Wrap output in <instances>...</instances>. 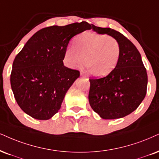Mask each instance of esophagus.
I'll return each instance as SVG.
<instances>
[{"label":"esophagus","instance_id":"1","mask_svg":"<svg viewBox=\"0 0 159 159\" xmlns=\"http://www.w3.org/2000/svg\"><path fill=\"white\" fill-rule=\"evenodd\" d=\"M80 75H81L82 76H84V77H87V76H86L85 74L83 73V72H81V73H80Z\"/></svg>","mask_w":159,"mask_h":159}]
</instances>
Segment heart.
Masks as SVG:
<instances>
[{
    "label": "heart",
    "instance_id": "b5f03b06",
    "mask_svg": "<svg viewBox=\"0 0 159 159\" xmlns=\"http://www.w3.org/2000/svg\"><path fill=\"white\" fill-rule=\"evenodd\" d=\"M74 48L65 52V60L69 67L83 63L91 75L103 77L116 68L121 55V46L113 37L99 33L80 34L74 43Z\"/></svg>",
    "mask_w": 159,
    "mask_h": 159
}]
</instances>
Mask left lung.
<instances>
[{
    "label": "left lung",
    "mask_w": 159,
    "mask_h": 159,
    "mask_svg": "<svg viewBox=\"0 0 159 159\" xmlns=\"http://www.w3.org/2000/svg\"><path fill=\"white\" fill-rule=\"evenodd\" d=\"M91 29L116 39L121 46V55L116 68L111 74L99 79H89L90 105L104 119L122 118L134 112L145 97L146 68L136 47L121 33L94 25Z\"/></svg>",
    "instance_id": "obj_1"
}]
</instances>
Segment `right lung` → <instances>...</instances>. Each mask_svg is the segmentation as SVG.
<instances>
[{
    "label": "right lung",
    "instance_id": "1",
    "mask_svg": "<svg viewBox=\"0 0 159 159\" xmlns=\"http://www.w3.org/2000/svg\"><path fill=\"white\" fill-rule=\"evenodd\" d=\"M91 29L83 21L37 32L14 60L11 87L17 105L32 118L47 120L60 109L66 92L80 76L62 60L70 39Z\"/></svg>",
    "mask_w": 159,
    "mask_h": 159
}]
</instances>
